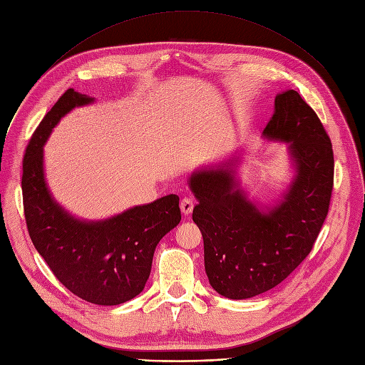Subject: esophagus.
Segmentation results:
<instances>
[{"mask_svg":"<svg viewBox=\"0 0 365 365\" xmlns=\"http://www.w3.org/2000/svg\"><path fill=\"white\" fill-rule=\"evenodd\" d=\"M180 207H181L182 215H190V213L192 212V209H194V202H192V199L184 197V199L181 200V203H180Z\"/></svg>","mask_w":365,"mask_h":365,"instance_id":"34e87169","label":"esophagus"}]
</instances>
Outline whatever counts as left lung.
<instances>
[{
    "label": "left lung",
    "mask_w": 365,
    "mask_h": 365,
    "mask_svg": "<svg viewBox=\"0 0 365 365\" xmlns=\"http://www.w3.org/2000/svg\"><path fill=\"white\" fill-rule=\"evenodd\" d=\"M262 137L285 143L291 166L288 185L270 203L240 187L238 150L199 166L187 180L199 202L192 220L203 235L210 287L230 299L253 298L285 280L312 251L329 210L331 143L298 92L276 95Z\"/></svg>",
    "instance_id": "1"
}]
</instances>
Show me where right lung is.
Instances as JSON below:
<instances>
[{
  "instance_id": "obj_1",
  "label": "right lung",
  "mask_w": 365,
  "mask_h": 365,
  "mask_svg": "<svg viewBox=\"0 0 365 365\" xmlns=\"http://www.w3.org/2000/svg\"><path fill=\"white\" fill-rule=\"evenodd\" d=\"M93 102L68 89L41 121L23 160V205L32 242L60 282L92 304L118 305L145 289L156 245L181 220L180 197L163 195L96 220L57 202L46 182L43 146L61 118Z\"/></svg>"
}]
</instances>
